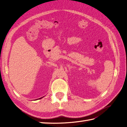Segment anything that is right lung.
I'll return each instance as SVG.
<instances>
[{"label":"right lung","instance_id":"add662e5","mask_svg":"<svg viewBox=\"0 0 127 127\" xmlns=\"http://www.w3.org/2000/svg\"><path fill=\"white\" fill-rule=\"evenodd\" d=\"M41 98H42V97H41ZM41 98H40V99H41Z\"/></svg>","mask_w":127,"mask_h":127}]
</instances>
